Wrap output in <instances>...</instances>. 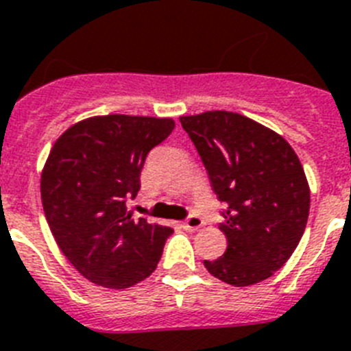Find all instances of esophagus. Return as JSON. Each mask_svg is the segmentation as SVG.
<instances>
[{
	"label": "esophagus",
	"mask_w": 351,
	"mask_h": 351,
	"mask_svg": "<svg viewBox=\"0 0 351 351\" xmlns=\"http://www.w3.org/2000/svg\"><path fill=\"white\" fill-rule=\"evenodd\" d=\"M203 225H205V221H203L199 216H194V214H193V216H189L187 219L184 221V225H182V226H184L185 230L194 232V230H199Z\"/></svg>",
	"instance_id": "34e87169"
}]
</instances>
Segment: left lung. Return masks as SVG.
Listing matches in <instances>:
<instances>
[{
	"label": "left lung",
	"mask_w": 351,
	"mask_h": 351,
	"mask_svg": "<svg viewBox=\"0 0 351 351\" xmlns=\"http://www.w3.org/2000/svg\"><path fill=\"white\" fill-rule=\"evenodd\" d=\"M180 123L226 205V252L203 264L234 287L266 280L289 261L307 225L311 189L298 155L280 134L237 112L207 110Z\"/></svg>",
	"instance_id": "left-lung-1"
}]
</instances>
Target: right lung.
<instances>
[{"instance_id": "right-lung-1", "label": "right lung", "mask_w": 351, "mask_h": 351, "mask_svg": "<svg viewBox=\"0 0 351 351\" xmlns=\"http://www.w3.org/2000/svg\"><path fill=\"white\" fill-rule=\"evenodd\" d=\"M173 128L171 117L108 114L78 121L53 144L40 175L44 214L58 248L93 284L126 289L157 267L173 228L135 219L126 202L148 152Z\"/></svg>"}]
</instances>
